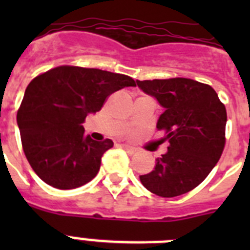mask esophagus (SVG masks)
<instances>
[{
	"label": "esophagus",
	"mask_w": 250,
	"mask_h": 250,
	"mask_svg": "<svg viewBox=\"0 0 250 250\" xmlns=\"http://www.w3.org/2000/svg\"><path fill=\"white\" fill-rule=\"evenodd\" d=\"M121 147H123L124 150H126L129 154H134V152H136V147L134 146H130V145H126V144H121Z\"/></svg>",
	"instance_id": "obj_1"
}]
</instances>
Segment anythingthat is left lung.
<instances>
[{
    "label": "left lung",
    "instance_id": "left-lung-1",
    "mask_svg": "<svg viewBox=\"0 0 250 250\" xmlns=\"http://www.w3.org/2000/svg\"><path fill=\"white\" fill-rule=\"evenodd\" d=\"M136 83L165 109L156 127L165 132L169 143L167 152L156 159L152 171L140 175L141 184L163 198L193 190L209 175L224 150V104L211 86L185 77Z\"/></svg>",
    "mask_w": 250,
    "mask_h": 250
}]
</instances>
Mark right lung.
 I'll return each instance as SVG.
<instances>
[{"instance_id": "1", "label": "right lung", "mask_w": 250, "mask_h": 250, "mask_svg": "<svg viewBox=\"0 0 250 250\" xmlns=\"http://www.w3.org/2000/svg\"><path fill=\"white\" fill-rule=\"evenodd\" d=\"M126 86H136L126 75L70 65L51 68L28 83L17 124L26 158L46 184L66 190L96 176L101 156L114 143L83 136V124Z\"/></svg>"}]
</instances>
